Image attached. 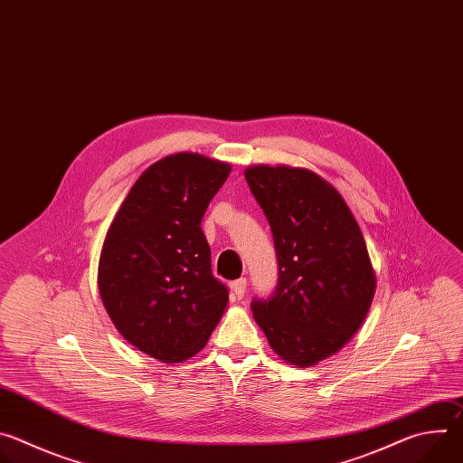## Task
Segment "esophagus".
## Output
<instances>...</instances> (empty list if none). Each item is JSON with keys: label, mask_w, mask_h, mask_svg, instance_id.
Returning <instances> with one entry per match:
<instances>
[{"label": "esophagus", "mask_w": 463, "mask_h": 463, "mask_svg": "<svg viewBox=\"0 0 463 463\" xmlns=\"http://www.w3.org/2000/svg\"><path fill=\"white\" fill-rule=\"evenodd\" d=\"M231 289H232V295H234V298H243V295H245V289H247V280L245 279H238V280H234L232 284H231Z\"/></svg>", "instance_id": "34e87169"}]
</instances>
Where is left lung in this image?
<instances>
[{
    "label": "left lung",
    "mask_w": 463,
    "mask_h": 463,
    "mask_svg": "<svg viewBox=\"0 0 463 463\" xmlns=\"http://www.w3.org/2000/svg\"><path fill=\"white\" fill-rule=\"evenodd\" d=\"M245 179L266 214L279 286L252 315L286 363L307 368L337 354L363 326L375 295L364 236L339 190L307 168L252 165Z\"/></svg>",
    "instance_id": "left-lung-1"
}]
</instances>
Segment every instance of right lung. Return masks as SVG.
Listing matches in <instances>:
<instances>
[{
  "label": "right lung",
  "instance_id": "obj_1",
  "mask_svg": "<svg viewBox=\"0 0 463 463\" xmlns=\"http://www.w3.org/2000/svg\"><path fill=\"white\" fill-rule=\"evenodd\" d=\"M231 168L192 152L163 157L129 188L106 232L102 304L118 334L161 363L200 352L227 307L200 225Z\"/></svg>",
  "mask_w": 463,
  "mask_h": 463
}]
</instances>
